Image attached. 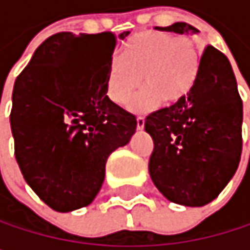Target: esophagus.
Returning a JSON list of instances; mask_svg holds the SVG:
<instances>
[{
    "mask_svg": "<svg viewBox=\"0 0 250 250\" xmlns=\"http://www.w3.org/2000/svg\"><path fill=\"white\" fill-rule=\"evenodd\" d=\"M136 122H137V128H143V127H145V117L139 116V117L136 119Z\"/></svg>",
    "mask_w": 250,
    "mask_h": 250,
    "instance_id": "34e87169",
    "label": "esophagus"
}]
</instances>
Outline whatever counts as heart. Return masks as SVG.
<instances>
[{
  "label": "heart",
  "instance_id": "obj_1",
  "mask_svg": "<svg viewBox=\"0 0 250 250\" xmlns=\"http://www.w3.org/2000/svg\"><path fill=\"white\" fill-rule=\"evenodd\" d=\"M198 69L200 53L191 37L145 31L128 40L122 58L110 62L107 91L113 101L125 104L145 81L147 88L131 103L134 110L145 111L161 100L167 104L182 100L192 89Z\"/></svg>",
  "mask_w": 250,
  "mask_h": 250
}]
</instances>
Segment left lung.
I'll use <instances>...</instances> for the list:
<instances>
[{
	"label": "left lung",
	"mask_w": 250,
	"mask_h": 250,
	"mask_svg": "<svg viewBox=\"0 0 250 250\" xmlns=\"http://www.w3.org/2000/svg\"><path fill=\"white\" fill-rule=\"evenodd\" d=\"M162 31L200 33L187 23ZM243 104L225 53L207 46L192 89L174 105L150 113L145 130L153 139L149 174L172 203H211L234 175L242 155Z\"/></svg>",
	"instance_id": "obj_1"
}]
</instances>
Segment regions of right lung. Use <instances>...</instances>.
Here are the masks:
<instances>
[{"mask_svg":"<svg viewBox=\"0 0 250 250\" xmlns=\"http://www.w3.org/2000/svg\"><path fill=\"white\" fill-rule=\"evenodd\" d=\"M127 34L56 33L16 79L14 155L25 182L56 211L92 203L108 156L136 131V116L107 95L108 65Z\"/></svg>","mask_w":250,"mask_h":250,"instance_id":"obj_1","label":"right lung"}]
</instances>
